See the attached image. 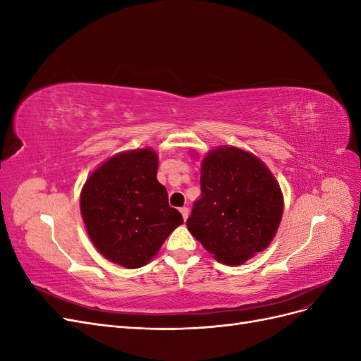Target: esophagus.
<instances>
[{
    "label": "esophagus",
    "instance_id": "34e87169",
    "mask_svg": "<svg viewBox=\"0 0 361 361\" xmlns=\"http://www.w3.org/2000/svg\"><path fill=\"white\" fill-rule=\"evenodd\" d=\"M179 211H180V214H182V216H183V220H187L188 215H190V209H188V207L183 206V207H180Z\"/></svg>",
    "mask_w": 361,
    "mask_h": 361
}]
</instances>
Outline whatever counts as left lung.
<instances>
[{"label": "left lung", "mask_w": 361, "mask_h": 361, "mask_svg": "<svg viewBox=\"0 0 361 361\" xmlns=\"http://www.w3.org/2000/svg\"><path fill=\"white\" fill-rule=\"evenodd\" d=\"M200 188L187 226L216 260L241 265L269 245L283 195L259 158L228 146L209 152L202 161Z\"/></svg>", "instance_id": "left-lung-1"}]
</instances>
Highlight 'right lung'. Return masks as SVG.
I'll use <instances>...</instances> for the list:
<instances>
[{
    "mask_svg": "<svg viewBox=\"0 0 361 361\" xmlns=\"http://www.w3.org/2000/svg\"><path fill=\"white\" fill-rule=\"evenodd\" d=\"M157 173L154 150H130L105 161L82 188L87 233L108 260L125 268L146 265L183 223Z\"/></svg>",
    "mask_w": 361,
    "mask_h": 361,
    "instance_id": "add662e5",
    "label": "right lung"
}]
</instances>
